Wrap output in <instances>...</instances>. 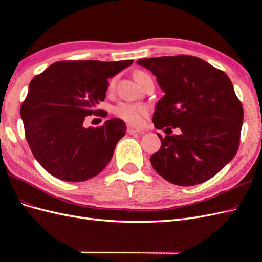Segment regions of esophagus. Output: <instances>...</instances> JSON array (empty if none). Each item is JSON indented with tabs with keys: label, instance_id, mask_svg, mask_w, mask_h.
<instances>
[{
	"label": "esophagus",
	"instance_id": "34e87169",
	"mask_svg": "<svg viewBox=\"0 0 262 262\" xmlns=\"http://www.w3.org/2000/svg\"><path fill=\"white\" fill-rule=\"evenodd\" d=\"M142 130L141 129H137V128H134L133 126H128L127 127V133L129 135H133V134H136V133H141Z\"/></svg>",
	"mask_w": 262,
	"mask_h": 262
}]
</instances>
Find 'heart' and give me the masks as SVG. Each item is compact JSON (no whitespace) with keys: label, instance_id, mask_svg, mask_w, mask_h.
Segmentation results:
<instances>
[{"label":"heart","instance_id":"heart-1","mask_svg":"<svg viewBox=\"0 0 262 262\" xmlns=\"http://www.w3.org/2000/svg\"><path fill=\"white\" fill-rule=\"evenodd\" d=\"M144 76H146V74L144 73V72L138 71L135 73V80L137 82H140V80ZM114 85L115 80H111L109 83V89H113ZM114 114L121 120L128 122V124H130L133 126H140L142 125L144 118L147 116L148 111L147 108L144 107L142 104L119 102L114 107Z\"/></svg>","mask_w":262,"mask_h":262}]
</instances>
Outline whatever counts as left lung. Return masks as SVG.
I'll list each match as a JSON object with an SVG mask.
<instances>
[{
  "label": "left lung",
  "instance_id": "1",
  "mask_svg": "<svg viewBox=\"0 0 262 262\" xmlns=\"http://www.w3.org/2000/svg\"><path fill=\"white\" fill-rule=\"evenodd\" d=\"M137 64L157 76L164 92L155 105L154 127L181 130L164 138L158 134L161 148L149 159L154 170L178 186L207 181L234 158L240 144L243 108L229 76L188 55Z\"/></svg>",
  "mask_w": 262,
  "mask_h": 262
}]
</instances>
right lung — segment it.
Here are the masks:
<instances>
[{
  "label": "right lung",
  "instance_id": "1",
  "mask_svg": "<svg viewBox=\"0 0 262 262\" xmlns=\"http://www.w3.org/2000/svg\"><path fill=\"white\" fill-rule=\"evenodd\" d=\"M132 64L133 60H63L31 80L20 115L33 157L48 173L80 182L107 166L126 134L125 122L111 118L96 128H85L83 122L100 111L97 105L105 98L108 79Z\"/></svg>",
  "mask_w": 262,
  "mask_h": 262
}]
</instances>
